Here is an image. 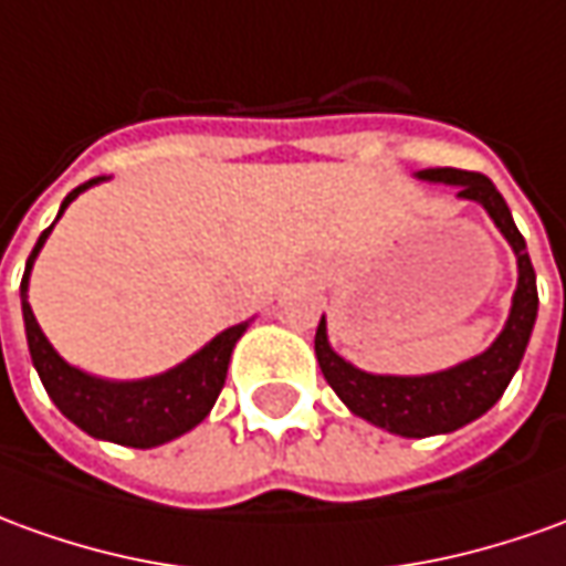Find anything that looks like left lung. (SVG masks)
<instances>
[{"mask_svg": "<svg viewBox=\"0 0 566 566\" xmlns=\"http://www.w3.org/2000/svg\"><path fill=\"white\" fill-rule=\"evenodd\" d=\"M419 178L455 185L459 197L484 206L517 255V290H514L509 323L499 333L496 342L481 357H471L465 364L434 373V376H373V373L345 364L329 348L326 321H321L314 350H317L323 379L329 381V388L345 400V407L354 416L379 424L391 434H400V438L447 434V431H455L462 424L474 422L478 416H484L509 388L514 369L521 366L533 323H536V307H539L536 271L530 264L527 243L514 228L512 212L493 181L481 171L465 169H424L419 171Z\"/></svg>", "mask_w": 566, "mask_h": 566, "instance_id": "8db88e82", "label": "left lung"}]
</instances>
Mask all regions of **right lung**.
I'll use <instances>...</instances> for the list:
<instances>
[{"instance_id":"right-lung-1","label":"right lung","mask_w":566,"mask_h":566,"mask_svg":"<svg viewBox=\"0 0 566 566\" xmlns=\"http://www.w3.org/2000/svg\"><path fill=\"white\" fill-rule=\"evenodd\" d=\"M101 178L85 181L76 190H70L67 200L61 202L64 216L70 202L80 197L85 187L97 185ZM54 228V224H52ZM42 231L39 243L33 245L30 259H27V271L21 280V307H23V326H27V345H30V357L36 366L39 379L45 385V391L54 400V407L67 416L70 422L80 424L85 434L101 440H113L123 447H159L166 440L181 438L193 424H200L209 409L216 407L218 395L228 379V364H231V350L237 338L245 333L249 323H237L231 329L216 335L200 354H193L190 360L175 366L163 376L142 381H107L95 379L88 373H82L76 366H70L57 350L49 345V338L39 329L33 307L27 302V280H30V268L39 249L45 243V237L52 233Z\"/></svg>"}]
</instances>
